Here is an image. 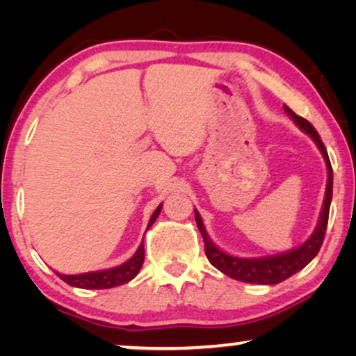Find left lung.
Returning <instances> with one entry per match:
<instances>
[{"label":"left lung","mask_w":356,"mask_h":356,"mask_svg":"<svg viewBox=\"0 0 356 356\" xmlns=\"http://www.w3.org/2000/svg\"><path fill=\"white\" fill-rule=\"evenodd\" d=\"M284 110L285 113L295 121V124L298 126L301 131H305L306 134L311 136V139L314 140L316 145H318L321 150V154H323L325 165H327L325 197L323 202V211H321L319 223L318 227H316V230L313 232V235H311L301 246L295 248V250L291 251L282 252V254L267 257H251V259H246V257H235L232 254H227L225 251L218 250V248L213 245L212 240L207 235L201 216H199V212L194 209V217H196L197 228L204 238V251H206L207 259L211 261V264L213 267H217V269L223 272L225 275L232 277V279L235 280L246 282V284L275 285L296 274V272L303 269L305 266H308L309 262L314 259L316 254H318L321 246H323L325 228H327L329 209L330 201H332V167H330L327 150H325L318 131L314 129V126L311 124L308 120L301 118V116L296 115L295 111H291L286 105H284Z\"/></svg>","instance_id":"obj_1"}]
</instances>
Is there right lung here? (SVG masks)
<instances>
[{
	"mask_svg": "<svg viewBox=\"0 0 356 356\" xmlns=\"http://www.w3.org/2000/svg\"><path fill=\"white\" fill-rule=\"evenodd\" d=\"M160 211H162V204L155 209V212L150 217L147 228L152 227L155 218L159 217ZM144 262V245L138 248V251L134 252V256L129 261H126L124 264L118 267H111V269L105 270H97V272H86V274H77V275H65L56 272L58 277L61 280H65L67 285L77 286V289H89V290H100V289H113V286L128 284L129 280H133L136 275L139 274L140 267Z\"/></svg>",
	"mask_w": 356,
	"mask_h": 356,
	"instance_id": "1",
	"label": "right lung"
}]
</instances>
